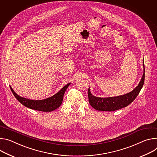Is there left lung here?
<instances>
[{"instance_id":"left-lung-1","label":"left lung","mask_w":157,"mask_h":157,"mask_svg":"<svg viewBox=\"0 0 157 157\" xmlns=\"http://www.w3.org/2000/svg\"><path fill=\"white\" fill-rule=\"evenodd\" d=\"M144 65V74L138 85L130 92L126 94L112 97H97L93 95L90 90H88L89 101L90 105L95 110L99 111L112 112L119 110L128 106L135 99L140 92L145 81V66Z\"/></svg>"}]
</instances>
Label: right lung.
<instances>
[{"mask_svg": "<svg viewBox=\"0 0 157 157\" xmlns=\"http://www.w3.org/2000/svg\"><path fill=\"white\" fill-rule=\"evenodd\" d=\"M70 84H71V83L65 85L61 90H60L57 94H56L53 96L45 99L39 100H30L21 97L14 92V90L12 89L10 86V88L17 100L20 101V103H21L25 107H28L30 109L42 112H52L58 109L60 106L63 101V98L65 90L68 87Z\"/></svg>", "mask_w": 157, "mask_h": 157, "instance_id": "right-lung-1", "label": "right lung"}]
</instances>
